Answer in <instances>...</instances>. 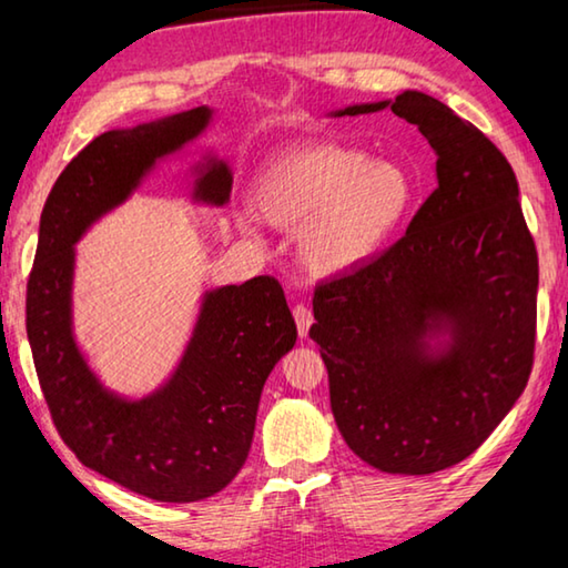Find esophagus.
I'll return each instance as SVG.
<instances>
[{"label": "esophagus", "instance_id": "esophagus-1", "mask_svg": "<svg viewBox=\"0 0 568 568\" xmlns=\"http://www.w3.org/2000/svg\"><path fill=\"white\" fill-rule=\"evenodd\" d=\"M292 312H294V323H297L300 338H307L310 325H312V312H310L307 307H304V304H297V307H294Z\"/></svg>", "mask_w": 568, "mask_h": 568}]
</instances>
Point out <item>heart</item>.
<instances>
[{
  "label": "heart",
  "mask_w": 568,
  "mask_h": 568,
  "mask_svg": "<svg viewBox=\"0 0 568 568\" xmlns=\"http://www.w3.org/2000/svg\"><path fill=\"white\" fill-rule=\"evenodd\" d=\"M256 204L268 225L297 233V258L312 276L364 268L392 243L413 204V179L399 163L368 159L356 148L320 143L266 163ZM237 227L261 233L256 212H237Z\"/></svg>",
  "instance_id": "obj_1"
}]
</instances>
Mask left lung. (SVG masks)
I'll return each mask as SVG.
<instances>
[{
    "label": "left lung",
    "mask_w": 568,
    "mask_h": 568,
    "mask_svg": "<svg viewBox=\"0 0 568 568\" xmlns=\"http://www.w3.org/2000/svg\"><path fill=\"white\" fill-rule=\"evenodd\" d=\"M382 110L420 128L438 186L397 245L320 286L310 338L353 454L425 476L471 456L528 384L538 253L513 166L435 97L405 89L327 118Z\"/></svg>",
    "instance_id": "left-lung-1"
}]
</instances>
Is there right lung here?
<instances>
[{"label":"right lung","mask_w":568,"mask_h":568,"mask_svg":"<svg viewBox=\"0 0 568 568\" xmlns=\"http://www.w3.org/2000/svg\"><path fill=\"white\" fill-rule=\"evenodd\" d=\"M215 122L202 104L94 138L48 194L28 282V341L48 409L77 458L159 503H200L248 458L261 392L297 343L276 278L204 286L176 366L159 389L130 397L97 374L73 331L77 243L122 207L159 163L186 153ZM189 202L225 207L233 169L215 148L189 166Z\"/></svg>","instance_id":"right-lung-1"}]
</instances>
